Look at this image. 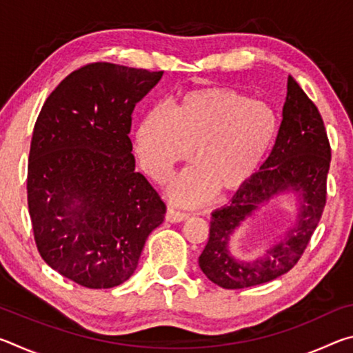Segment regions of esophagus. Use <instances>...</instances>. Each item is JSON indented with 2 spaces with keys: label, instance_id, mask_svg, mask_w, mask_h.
<instances>
[{
  "label": "esophagus",
  "instance_id": "esophagus-1",
  "mask_svg": "<svg viewBox=\"0 0 353 353\" xmlns=\"http://www.w3.org/2000/svg\"><path fill=\"white\" fill-rule=\"evenodd\" d=\"M165 218H166V221H170V223H182V221L188 218V214L177 212V210H174V208H168V210H166Z\"/></svg>",
  "mask_w": 353,
  "mask_h": 353
}]
</instances>
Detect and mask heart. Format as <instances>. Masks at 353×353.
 <instances>
[{"label":"heart","mask_w":353,"mask_h":353,"mask_svg":"<svg viewBox=\"0 0 353 353\" xmlns=\"http://www.w3.org/2000/svg\"><path fill=\"white\" fill-rule=\"evenodd\" d=\"M279 135L270 105L230 87L185 93L172 107L157 105L141 119L135 152L155 182H165L193 151L196 168L168 188L181 205H199L210 196L234 194L252 181Z\"/></svg>","instance_id":"obj_1"}]
</instances>
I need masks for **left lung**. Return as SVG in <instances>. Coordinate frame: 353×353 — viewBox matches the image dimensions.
I'll return each mask as SVG.
<instances>
[{"label": "left lung", "mask_w": 353, "mask_h": 353, "mask_svg": "<svg viewBox=\"0 0 353 353\" xmlns=\"http://www.w3.org/2000/svg\"><path fill=\"white\" fill-rule=\"evenodd\" d=\"M282 115L276 145L260 171L246 187L236 191L229 205L212 213L210 236L199 256V266L221 288H249L288 272L305 252L324 212L332 160L330 143L318 107L291 76ZM286 190L301 198L296 225L261 259H234L228 252L231 234L261 203Z\"/></svg>", "instance_id": "obj_1"}]
</instances>
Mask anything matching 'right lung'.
<instances>
[{
  "label": "right lung",
  "mask_w": 353,
  "mask_h": 353,
  "mask_svg": "<svg viewBox=\"0 0 353 353\" xmlns=\"http://www.w3.org/2000/svg\"><path fill=\"white\" fill-rule=\"evenodd\" d=\"M163 71L109 62L74 70L46 98L28 163V207L37 249L85 288L132 276L166 205L135 171L129 139L137 103Z\"/></svg>",
  "instance_id": "obj_1"
}]
</instances>
